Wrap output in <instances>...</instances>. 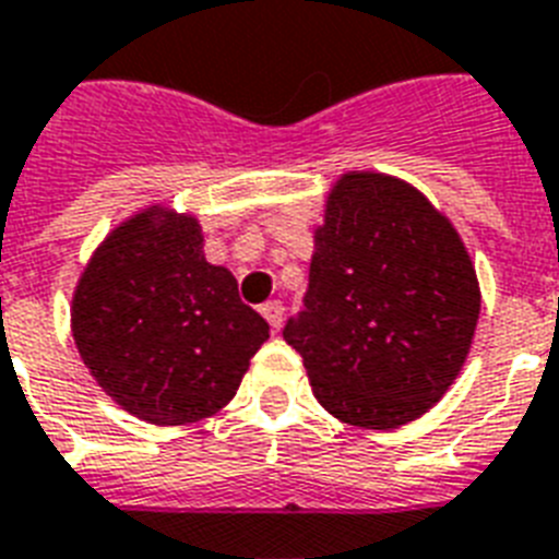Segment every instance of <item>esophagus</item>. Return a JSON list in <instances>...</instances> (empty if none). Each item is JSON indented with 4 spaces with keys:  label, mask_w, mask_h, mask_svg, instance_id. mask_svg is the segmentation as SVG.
<instances>
[{
    "label": "esophagus",
    "mask_w": 559,
    "mask_h": 559,
    "mask_svg": "<svg viewBox=\"0 0 559 559\" xmlns=\"http://www.w3.org/2000/svg\"><path fill=\"white\" fill-rule=\"evenodd\" d=\"M262 314H265V320H267V323H271V329L283 326L285 309H283V302H280V300L265 302V306H262Z\"/></svg>",
    "instance_id": "obj_1"
}]
</instances>
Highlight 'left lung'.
<instances>
[{
	"instance_id": "obj_1",
	"label": "left lung",
	"mask_w": 559,
	"mask_h": 559,
	"mask_svg": "<svg viewBox=\"0 0 559 559\" xmlns=\"http://www.w3.org/2000/svg\"><path fill=\"white\" fill-rule=\"evenodd\" d=\"M478 311L473 259L449 218L405 180L349 171L329 192L302 311L283 338L332 417L388 431L449 391Z\"/></svg>"
}]
</instances>
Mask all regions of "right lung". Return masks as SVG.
<instances>
[{"mask_svg":"<svg viewBox=\"0 0 559 559\" xmlns=\"http://www.w3.org/2000/svg\"><path fill=\"white\" fill-rule=\"evenodd\" d=\"M72 335L107 396L145 423L183 426L236 396L267 323L236 276L206 262L198 218L151 206L84 267Z\"/></svg>","mask_w":559,"mask_h":559,"instance_id":"obj_1","label":"right lung"}]
</instances>
